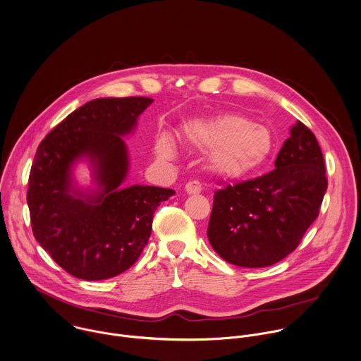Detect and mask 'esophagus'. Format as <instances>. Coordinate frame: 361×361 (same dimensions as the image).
I'll return each mask as SVG.
<instances>
[{
  "instance_id": "1",
  "label": "esophagus",
  "mask_w": 361,
  "mask_h": 361,
  "mask_svg": "<svg viewBox=\"0 0 361 361\" xmlns=\"http://www.w3.org/2000/svg\"><path fill=\"white\" fill-rule=\"evenodd\" d=\"M184 190H185V192L188 195H197V194H200L202 191V187H201V184L198 181H190V183L185 184Z\"/></svg>"
}]
</instances>
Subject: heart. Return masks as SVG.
Here are the masks:
<instances>
[{"label": "heart", "instance_id": "b5f03b06", "mask_svg": "<svg viewBox=\"0 0 361 361\" xmlns=\"http://www.w3.org/2000/svg\"><path fill=\"white\" fill-rule=\"evenodd\" d=\"M181 137L192 150L207 152L208 169L225 180H240L255 174L270 160L276 149L270 128L253 123L238 114L191 121L184 125ZM157 152L163 157H171V139L161 136L157 140Z\"/></svg>", "mask_w": 361, "mask_h": 361}]
</instances>
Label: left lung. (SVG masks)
Listing matches in <instances>:
<instances>
[{"mask_svg":"<svg viewBox=\"0 0 361 361\" xmlns=\"http://www.w3.org/2000/svg\"><path fill=\"white\" fill-rule=\"evenodd\" d=\"M276 169L214 195L208 239L239 267H267L287 257L318 218L328 180L315 135L300 121L290 129Z\"/></svg>","mask_w":361,"mask_h":361,"instance_id":"left-lung-1","label":"left lung"}]
</instances>
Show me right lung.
<instances>
[{"label":"right lung","instance_id":"right-lung-1","mask_svg":"<svg viewBox=\"0 0 361 361\" xmlns=\"http://www.w3.org/2000/svg\"><path fill=\"white\" fill-rule=\"evenodd\" d=\"M152 98H97L61 121L39 145L29 174L33 236L68 274L97 281L128 270L140 256L153 215L174 190L123 187L129 173L125 136L135 132ZM85 162L92 181L75 169Z\"/></svg>","mask_w":361,"mask_h":361}]
</instances>
